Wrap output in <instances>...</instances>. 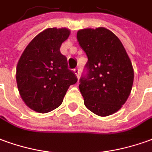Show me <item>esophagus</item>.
Segmentation results:
<instances>
[{
    "mask_svg": "<svg viewBox=\"0 0 152 152\" xmlns=\"http://www.w3.org/2000/svg\"><path fill=\"white\" fill-rule=\"evenodd\" d=\"M74 72H75V74H76L77 77H79V75H80V69L79 68L74 69Z\"/></svg>",
    "mask_w": 152,
    "mask_h": 152,
    "instance_id": "1",
    "label": "esophagus"
}]
</instances>
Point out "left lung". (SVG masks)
Masks as SVG:
<instances>
[{
	"instance_id": "1",
	"label": "left lung",
	"mask_w": 152,
	"mask_h": 152,
	"mask_svg": "<svg viewBox=\"0 0 152 152\" xmlns=\"http://www.w3.org/2000/svg\"><path fill=\"white\" fill-rule=\"evenodd\" d=\"M77 40L88 58L79 85L84 104L99 116L111 115L131 93V61L119 39L105 28L80 29Z\"/></svg>"
}]
</instances>
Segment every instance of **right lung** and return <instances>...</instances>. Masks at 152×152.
<instances>
[{
  "instance_id": "add662e5",
  "label": "right lung",
  "mask_w": 152,
  "mask_h": 152,
  "mask_svg": "<svg viewBox=\"0 0 152 152\" xmlns=\"http://www.w3.org/2000/svg\"><path fill=\"white\" fill-rule=\"evenodd\" d=\"M69 34L67 28H47L28 43L18 61V90L26 105L36 112L45 113L57 109L69 86L77 81L60 52Z\"/></svg>"
}]
</instances>
